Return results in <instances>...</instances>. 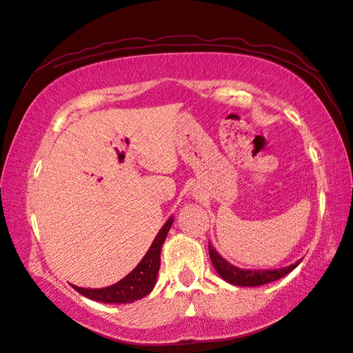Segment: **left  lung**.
Here are the masks:
<instances>
[{"instance_id":"8db88e82","label":"left lung","mask_w":353,"mask_h":353,"mask_svg":"<svg viewBox=\"0 0 353 353\" xmlns=\"http://www.w3.org/2000/svg\"><path fill=\"white\" fill-rule=\"evenodd\" d=\"M209 258H211L212 265L216 270V273L221 276V279L232 285H236V287H259V285L277 281L301 264V261H297L296 264L279 270H243L232 265L230 262L221 258L211 244H209Z\"/></svg>"}]
</instances>
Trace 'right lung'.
Segmentation results:
<instances>
[{
    "mask_svg": "<svg viewBox=\"0 0 353 353\" xmlns=\"http://www.w3.org/2000/svg\"><path fill=\"white\" fill-rule=\"evenodd\" d=\"M171 224L172 216L163 224V228L154 238L153 244L150 245L145 256L142 258L139 264L119 282L110 285V287L99 290L80 288L76 287V285H72V288L79 291L81 296L101 303H132L134 301H139L142 297H145L147 294H150V291L153 290L156 283L157 272H159L161 267V249L165 238H167Z\"/></svg>",
    "mask_w": 353,
    "mask_h": 353,
    "instance_id": "add662e5",
    "label": "right lung"
}]
</instances>
